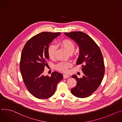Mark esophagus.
<instances>
[{
    "instance_id": "esophagus-1",
    "label": "esophagus",
    "mask_w": 122,
    "mask_h": 122,
    "mask_svg": "<svg viewBox=\"0 0 122 122\" xmlns=\"http://www.w3.org/2000/svg\"><path fill=\"white\" fill-rule=\"evenodd\" d=\"M63 77H64V79H66V78H69V76L67 74H64L63 75Z\"/></svg>"
}]
</instances>
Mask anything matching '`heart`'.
I'll return each instance as SVG.
<instances>
[{"label":"heart","mask_w":122,"mask_h":122,"mask_svg":"<svg viewBox=\"0 0 122 122\" xmlns=\"http://www.w3.org/2000/svg\"><path fill=\"white\" fill-rule=\"evenodd\" d=\"M60 44L63 47L69 54H72L75 50V45L74 43L69 40H64L60 42ZM56 46L55 44L50 45L48 48V54L49 57L53 59L54 58ZM71 64L68 62H60L56 65V68L62 71H67L68 68L70 67Z\"/></svg>","instance_id":"b5f03b06"}]
</instances>
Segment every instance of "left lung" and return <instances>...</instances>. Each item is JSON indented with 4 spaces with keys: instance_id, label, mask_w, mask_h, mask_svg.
<instances>
[{
    "instance_id": "left-lung-1",
    "label": "left lung",
    "mask_w": 122,
    "mask_h": 122,
    "mask_svg": "<svg viewBox=\"0 0 122 122\" xmlns=\"http://www.w3.org/2000/svg\"><path fill=\"white\" fill-rule=\"evenodd\" d=\"M79 47V56L77 65H81L84 75L81 78L73 75L77 81L71 92L74 96L85 98L91 95L101 84L105 73V66L101 51L94 41L86 34L75 31L65 33Z\"/></svg>"
}]
</instances>
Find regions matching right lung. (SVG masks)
I'll return each mask as SVG.
<instances>
[{
	"instance_id": "add662e5",
	"label": "right lung",
	"mask_w": 122,
	"mask_h": 122,
	"mask_svg": "<svg viewBox=\"0 0 122 122\" xmlns=\"http://www.w3.org/2000/svg\"><path fill=\"white\" fill-rule=\"evenodd\" d=\"M60 32H43L31 38L25 44L22 52L20 69L25 86L35 97L46 99L53 96L57 83L63 75L55 71L51 76H44L43 72L46 60L49 58V44L60 35Z\"/></svg>"
}]
</instances>
